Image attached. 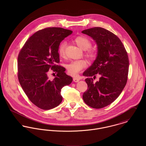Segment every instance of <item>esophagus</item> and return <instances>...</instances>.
<instances>
[{
    "instance_id": "esophagus-1",
    "label": "esophagus",
    "mask_w": 146,
    "mask_h": 146,
    "mask_svg": "<svg viewBox=\"0 0 146 146\" xmlns=\"http://www.w3.org/2000/svg\"><path fill=\"white\" fill-rule=\"evenodd\" d=\"M73 80H74V82H78L79 80H80V79L79 78H73Z\"/></svg>"
}]
</instances>
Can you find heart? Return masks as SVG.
I'll return each instance as SVG.
<instances>
[{"mask_svg":"<svg viewBox=\"0 0 146 146\" xmlns=\"http://www.w3.org/2000/svg\"><path fill=\"white\" fill-rule=\"evenodd\" d=\"M74 42L82 49L85 50V56L90 60L94 61L97 57V52L96 49L90 48L92 42L89 39L84 36L76 37ZM66 44L65 42H61L58 48V53L60 57H65V48ZM86 66V62L84 60L72 61L66 64V68L68 73L72 75H76L82 70Z\"/></svg>","mask_w":146,"mask_h":146,"instance_id":"b5f03b06","label":"heart"}]
</instances>
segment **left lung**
Segmentation results:
<instances>
[{
    "instance_id": "8db88e82",
    "label": "left lung",
    "mask_w": 146,
    "mask_h": 146,
    "mask_svg": "<svg viewBox=\"0 0 146 146\" xmlns=\"http://www.w3.org/2000/svg\"><path fill=\"white\" fill-rule=\"evenodd\" d=\"M97 42L98 56L83 73L88 89L83 98L88 106L102 108L112 104L121 94L127 83L129 58L120 39L112 32L100 27L83 30ZM97 76L100 77L94 82Z\"/></svg>"
}]
</instances>
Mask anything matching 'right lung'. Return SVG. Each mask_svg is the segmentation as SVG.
<instances>
[{"label":"right lung","instance_id":"right-lung-1","mask_svg":"<svg viewBox=\"0 0 146 146\" xmlns=\"http://www.w3.org/2000/svg\"><path fill=\"white\" fill-rule=\"evenodd\" d=\"M72 33L61 27L39 30L26 42L19 54V82L30 101L40 109L50 110L60 104L62 88L72 81L65 68L58 64V46ZM50 70L56 74L53 80L48 76Z\"/></svg>","mask_w":146,"mask_h":146}]
</instances>
